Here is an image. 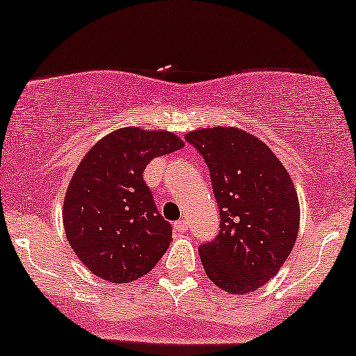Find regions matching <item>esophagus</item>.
Listing matches in <instances>:
<instances>
[{
  "label": "esophagus",
  "mask_w": 356,
  "mask_h": 356,
  "mask_svg": "<svg viewBox=\"0 0 356 356\" xmlns=\"http://www.w3.org/2000/svg\"><path fill=\"white\" fill-rule=\"evenodd\" d=\"M173 229L177 234H185V232L188 231V222L185 221V219H179V221H177L173 225Z\"/></svg>",
  "instance_id": "34e87169"
}]
</instances>
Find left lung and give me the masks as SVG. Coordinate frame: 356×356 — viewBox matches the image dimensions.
Segmentation results:
<instances>
[{
  "label": "left lung",
  "mask_w": 356,
  "mask_h": 356,
  "mask_svg": "<svg viewBox=\"0 0 356 356\" xmlns=\"http://www.w3.org/2000/svg\"><path fill=\"white\" fill-rule=\"evenodd\" d=\"M185 140L209 168L219 232L200 245L206 275L229 293L274 277L299 234V198L287 170L261 140L239 129H203Z\"/></svg>",
  "instance_id": "obj_1"
}]
</instances>
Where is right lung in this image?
Segmentation results:
<instances>
[{
	"label": "right lung",
	"instance_id": "right-lung-1",
	"mask_svg": "<svg viewBox=\"0 0 356 356\" xmlns=\"http://www.w3.org/2000/svg\"><path fill=\"white\" fill-rule=\"evenodd\" d=\"M183 142L170 131L120 129L82 158L64 200L69 244L87 269L108 282L150 272L171 243V225L156 211L143 171Z\"/></svg>",
	"mask_w": 356,
	"mask_h": 356
}]
</instances>
